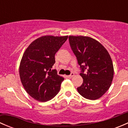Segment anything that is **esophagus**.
Wrapping results in <instances>:
<instances>
[{
  "label": "esophagus",
  "mask_w": 128,
  "mask_h": 128,
  "mask_svg": "<svg viewBox=\"0 0 128 128\" xmlns=\"http://www.w3.org/2000/svg\"><path fill=\"white\" fill-rule=\"evenodd\" d=\"M74 73H71L70 75H69V76H68V77H69V78H72V77H74Z\"/></svg>",
  "instance_id": "obj_1"
}]
</instances>
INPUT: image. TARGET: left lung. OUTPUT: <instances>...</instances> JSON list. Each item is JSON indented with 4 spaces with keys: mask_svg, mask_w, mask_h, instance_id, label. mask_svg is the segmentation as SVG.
<instances>
[{
    "mask_svg": "<svg viewBox=\"0 0 128 128\" xmlns=\"http://www.w3.org/2000/svg\"><path fill=\"white\" fill-rule=\"evenodd\" d=\"M69 41L83 78L77 91L86 98L96 100L105 94L113 80L114 69L111 57L104 46L90 37L69 36Z\"/></svg>",
    "mask_w": 128,
    "mask_h": 128,
    "instance_id": "left-lung-1",
    "label": "left lung"
}]
</instances>
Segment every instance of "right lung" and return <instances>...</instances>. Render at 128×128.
Wrapping results in <instances>:
<instances>
[{
    "label": "right lung",
    "mask_w": 128,
    "mask_h": 128,
    "mask_svg": "<svg viewBox=\"0 0 128 128\" xmlns=\"http://www.w3.org/2000/svg\"><path fill=\"white\" fill-rule=\"evenodd\" d=\"M65 36H44L30 44L20 65V77L26 92L39 102H47L58 94L64 78L52 69L55 54L68 39Z\"/></svg>",
    "instance_id": "obj_1"
}]
</instances>
